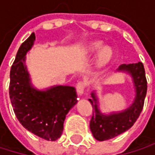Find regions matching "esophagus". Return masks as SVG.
<instances>
[{"instance_id": "34e87169", "label": "esophagus", "mask_w": 155, "mask_h": 155, "mask_svg": "<svg viewBox=\"0 0 155 155\" xmlns=\"http://www.w3.org/2000/svg\"><path fill=\"white\" fill-rule=\"evenodd\" d=\"M85 88H86V83L84 81H79L76 84V91H77L78 94L80 95L83 94Z\"/></svg>"}]
</instances>
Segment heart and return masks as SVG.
Here are the masks:
<instances>
[{"mask_svg":"<svg viewBox=\"0 0 155 155\" xmlns=\"http://www.w3.org/2000/svg\"><path fill=\"white\" fill-rule=\"evenodd\" d=\"M86 54L88 55H92V54H96L97 55V64L99 66H102L104 64H106L108 61L111 59L113 52L111 50V48L108 47H105L102 48V44L100 42H95L91 44L87 50H86Z\"/></svg>","mask_w":155,"mask_h":155,"instance_id":"obj_1","label":"heart"}]
</instances>
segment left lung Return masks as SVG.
I'll list each match as a JSON object with an SVG mask.
<instances>
[{
  "label": "left lung",
  "mask_w": 155,
  "mask_h": 155,
  "mask_svg": "<svg viewBox=\"0 0 155 155\" xmlns=\"http://www.w3.org/2000/svg\"><path fill=\"white\" fill-rule=\"evenodd\" d=\"M117 71L126 72L132 76L136 90V98L133 104L127 109L105 115L99 109L98 99L95 92L91 93V99H89V101L92 105L93 111L90 128L95 139L99 141L111 139L128 130L137 120L143 107L147 91V81L143 64L141 62L129 64H123L118 67Z\"/></svg>",
  "instance_id": "1"
}]
</instances>
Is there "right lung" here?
<instances>
[{"instance_id":"obj_1","label":"right lung","mask_w":155,"mask_h":155,"mask_svg":"<svg viewBox=\"0 0 155 155\" xmlns=\"http://www.w3.org/2000/svg\"><path fill=\"white\" fill-rule=\"evenodd\" d=\"M35 34L19 47L10 73V99L19 123L29 132L48 141L58 139L69 110L77 103L74 87L54 86L47 91L35 89L25 64V56L34 45Z\"/></svg>"}]
</instances>
